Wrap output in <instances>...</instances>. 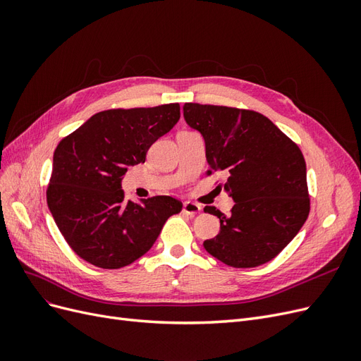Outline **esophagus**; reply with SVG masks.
<instances>
[{
  "mask_svg": "<svg viewBox=\"0 0 361 361\" xmlns=\"http://www.w3.org/2000/svg\"><path fill=\"white\" fill-rule=\"evenodd\" d=\"M200 211H202V206H200V204H197V203H192V202L183 203V209H182V212H183V214H187V215L194 216V215L200 214Z\"/></svg>",
  "mask_w": 361,
  "mask_h": 361,
  "instance_id": "obj_1",
  "label": "esophagus"
}]
</instances>
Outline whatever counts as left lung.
Returning a JSON list of instances; mask_svg holds the SVG:
<instances>
[{
  "label": "left lung",
  "mask_w": 361,
  "mask_h": 361,
  "mask_svg": "<svg viewBox=\"0 0 361 361\" xmlns=\"http://www.w3.org/2000/svg\"><path fill=\"white\" fill-rule=\"evenodd\" d=\"M183 117L204 138L207 174L224 171V191L235 202L228 215L204 207L220 218V233L206 239L204 250L233 268L267 264L292 241L310 212L300 147L268 117L251 110L188 102Z\"/></svg>",
  "instance_id": "obj_1"
}]
</instances>
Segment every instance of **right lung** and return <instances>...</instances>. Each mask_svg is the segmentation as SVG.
Wrapping results in <instances>:
<instances>
[{
    "mask_svg": "<svg viewBox=\"0 0 361 361\" xmlns=\"http://www.w3.org/2000/svg\"><path fill=\"white\" fill-rule=\"evenodd\" d=\"M180 117L179 104L116 108L92 116L54 152L47 190L49 211L69 247L89 264L118 269L155 244L182 202L155 195L125 200L122 179L145 162L149 147Z\"/></svg>",
    "mask_w": 361,
    "mask_h": 361,
    "instance_id": "right-lung-1",
    "label": "right lung"
}]
</instances>
